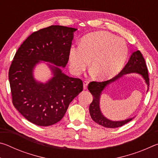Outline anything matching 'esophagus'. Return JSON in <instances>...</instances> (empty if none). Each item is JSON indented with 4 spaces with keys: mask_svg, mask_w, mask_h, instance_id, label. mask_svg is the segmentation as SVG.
<instances>
[{
    "mask_svg": "<svg viewBox=\"0 0 158 158\" xmlns=\"http://www.w3.org/2000/svg\"><path fill=\"white\" fill-rule=\"evenodd\" d=\"M88 84H89V82H88V81H84V90L88 89Z\"/></svg>",
    "mask_w": 158,
    "mask_h": 158,
    "instance_id": "34e87169",
    "label": "esophagus"
}]
</instances>
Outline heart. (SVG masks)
<instances>
[{"instance_id":"b5f03b06","label":"heart","mask_w":158,"mask_h":158,"mask_svg":"<svg viewBox=\"0 0 158 158\" xmlns=\"http://www.w3.org/2000/svg\"><path fill=\"white\" fill-rule=\"evenodd\" d=\"M128 54L126 42L107 31H96L81 40L79 47L69 51V68L75 75L85 70L90 61V68L96 78L108 80L117 75Z\"/></svg>"}]
</instances>
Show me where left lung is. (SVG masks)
Returning a JSON list of instances; mask_svg holds the SVG:
<instances>
[{
	"label": "left lung",
	"instance_id": "left-lung-1",
	"mask_svg": "<svg viewBox=\"0 0 158 158\" xmlns=\"http://www.w3.org/2000/svg\"><path fill=\"white\" fill-rule=\"evenodd\" d=\"M134 73L139 74L143 79L144 81L147 85V89H148L147 92H148L149 88L148 69H147L145 60H144L140 51L139 50L132 53L129 60H128L123 69L121 71V73L116 77H114V78L106 81H92L90 83L88 89L89 90V91L92 94L93 100L89 106V112L90 117H91L93 121H95L96 123L100 125L103 127L115 128L123 126V125L132 121L135 118H129L122 120V121H112V120L109 119L104 116L103 114L102 113L100 105L101 95L102 94V93L109 86V85L117 81L118 80H119L126 74Z\"/></svg>",
	"mask_w": 158,
	"mask_h": 158
}]
</instances>
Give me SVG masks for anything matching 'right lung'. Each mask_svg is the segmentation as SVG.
Listing matches in <instances>:
<instances>
[{"instance_id":"right-lung-1","label":"right lung","mask_w":158,"mask_h":158,"mask_svg":"<svg viewBox=\"0 0 158 158\" xmlns=\"http://www.w3.org/2000/svg\"><path fill=\"white\" fill-rule=\"evenodd\" d=\"M77 28L51 26L32 33L16 52L9 69L15 107L32 123L49 126L60 121L69 103L83 90L80 79L63 73L69 59ZM42 62L52 73L46 82L34 78V69ZM51 64H50V63Z\"/></svg>"}]
</instances>
